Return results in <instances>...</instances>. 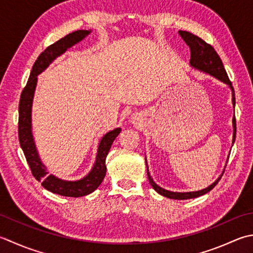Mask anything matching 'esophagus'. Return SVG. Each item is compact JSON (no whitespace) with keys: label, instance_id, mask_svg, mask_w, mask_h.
Segmentation results:
<instances>
[{"label":"esophagus","instance_id":"1","mask_svg":"<svg viewBox=\"0 0 253 253\" xmlns=\"http://www.w3.org/2000/svg\"><path fill=\"white\" fill-rule=\"evenodd\" d=\"M138 122H139V118H138L137 116H132L131 117V123L132 124H136V125H138V124H139Z\"/></svg>","mask_w":253,"mask_h":253}]
</instances>
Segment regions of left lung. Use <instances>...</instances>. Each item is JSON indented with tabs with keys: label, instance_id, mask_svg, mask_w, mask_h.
<instances>
[{
	"label": "left lung",
	"instance_id": "8db88e82",
	"mask_svg": "<svg viewBox=\"0 0 253 253\" xmlns=\"http://www.w3.org/2000/svg\"><path fill=\"white\" fill-rule=\"evenodd\" d=\"M180 36L183 38V41L186 42L187 46L190 47L191 50V59H190V64L192 68L196 69V70H200L202 72L209 73L210 76L216 78L217 80L221 81L222 83L227 84L230 87L231 94H232V105H236V98H235V91L234 87L231 85V82L229 80L228 76H227V72L224 68V64L221 62V59L218 56V53L212 48L210 43L205 42L202 38L199 36H195L192 33L180 31L179 32ZM232 126H234V136H232V145H234L235 139H236V117L234 116L232 118ZM146 166H147V160H146ZM225 171V170H224ZM224 171H222L221 175L212 184H211L206 189H203L201 191H195V192H171L162 189L158 184L153 182L152 177L150 176L149 170H148L147 166V173H148V179H149L150 185L155 189L156 192L159 193L160 195L168 197V199L172 200H189V199H195V197H199L206 194L210 191H211L216 186L217 183L221 179L222 174H224Z\"/></svg>",
	"mask_w": 253,
	"mask_h": 253
}]
</instances>
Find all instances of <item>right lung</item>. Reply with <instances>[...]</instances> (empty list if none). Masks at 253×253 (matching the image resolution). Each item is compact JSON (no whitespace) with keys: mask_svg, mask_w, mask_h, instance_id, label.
<instances>
[{"mask_svg":"<svg viewBox=\"0 0 253 253\" xmlns=\"http://www.w3.org/2000/svg\"><path fill=\"white\" fill-rule=\"evenodd\" d=\"M90 33L91 31H85V29L73 32L50 44L39 54L37 60L34 63L26 86L22 92L18 105V139L33 175L37 181L42 182V185L46 190L54 193V194L68 197L85 196L91 194L100 186L106 174L105 160L108 151L111 149L113 141L120 135L122 129L115 128L102 137L100 143H98L95 162L87 175L78 181L61 180L53 174H48L46 167L38 156L32 132L33 98L35 90H36L38 74H41L54 59L61 56L69 48H71L79 42H81Z\"/></svg>","mask_w":253,"mask_h":253,"instance_id":"add662e5","label":"right lung"}]
</instances>
